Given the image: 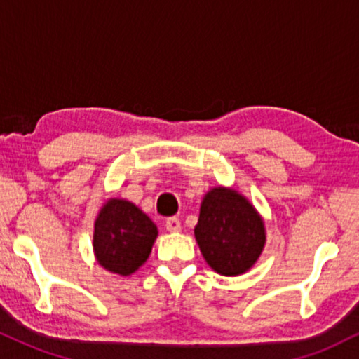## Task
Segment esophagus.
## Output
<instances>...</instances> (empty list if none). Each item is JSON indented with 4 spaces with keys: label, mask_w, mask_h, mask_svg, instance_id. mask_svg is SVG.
<instances>
[{
    "label": "esophagus",
    "mask_w": 359,
    "mask_h": 359,
    "mask_svg": "<svg viewBox=\"0 0 359 359\" xmlns=\"http://www.w3.org/2000/svg\"><path fill=\"white\" fill-rule=\"evenodd\" d=\"M165 228L169 229L170 233H177V231H180V219L177 218V217H170V218H167L165 219Z\"/></svg>",
    "instance_id": "obj_1"
}]
</instances>
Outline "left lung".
Masks as SVG:
<instances>
[{
	"instance_id": "8db88e82",
	"label": "left lung",
	"mask_w": 359,
	"mask_h": 359,
	"mask_svg": "<svg viewBox=\"0 0 359 359\" xmlns=\"http://www.w3.org/2000/svg\"><path fill=\"white\" fill-rule=\"evenodd\" d=\"M195 238L205 261L222 276L246 272L266 243L264 223L255 207L236 190L223 187L205 195Z\"/></svg>"
}]
</instances>
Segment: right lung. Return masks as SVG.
I'll list each match as a JSON object with an SVG mask.
<instances>
[{
  "instance_id": "right-lung-1",
  "label": "right lung",
  "mask_w": 359,
  "mask_h": 359,
  "mask_svg": "<svg viewBox=\"0 0 359 359\" xmlns=\"http://www.w3.org/2000/svg\"><path fill=\"white\" fill-rule=\"evenodd\" d=\"M157 226L135 203L108 200L95 222L93 250L104 269L130 276L151 255Z\"/></svg>"
}]
</instances>
